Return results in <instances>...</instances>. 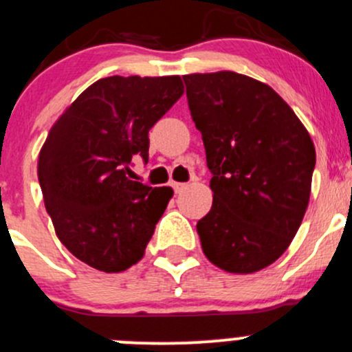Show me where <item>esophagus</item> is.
<instances>
[{
    "mask_svg": "<svg viewBox=\"0 0 352 352\" xmlns=\"http://www.w3.org/2000/svg\"><path fill=\"white\" fill-rule=\"evenodd\" d=\"M173 188H175L176 193H181L183 190H186L188 184L186 183H173Z\"/></svg>",
    "mask_w": 352,
    "mask_h": 352,
    "instance_id": "34e87169",
    "label": "esophagus"
}]
</instances>
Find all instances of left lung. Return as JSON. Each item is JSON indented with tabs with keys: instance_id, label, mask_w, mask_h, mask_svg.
Instances as JSON below:
<instances>
[{
	"instance_id": "8db88e82",
	"label": "left lung",
	"mask_w": 352,
	"mask_h": 352,
	"mask_svg": "<svg viewBox=\"0 0 352 352\" xmlns=\"http://www.w3.org/2000/svg\"><path fill=\"white\" fill-rule=\"evenodd\" d=\"M183 80L214 191L210 212L197 222L201 250L226 272H258L286 252L301 226L315 145L267 83L234 72Z\"/></svg>"
}]
</instances>
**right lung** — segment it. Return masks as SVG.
I'll use <instances>...</instances> for the list:
<instances>
[{"label": "right lung", "mask_w": 352, "mask_h": 352, "mask_svg": "<svg viewBox=\"0 0 352 352\" xmlns=\"http://www.w3.org/2000/svg\"><path fill=\"white\" fill-rule=\"evenodd\" d=\"M183 96L179 76H107L83 90L53 124L37 176L59 241L102 272L142 260L173 197L126 175L148 162V130Z\"/></svg>", "instance_id": "right-lung-1"}]
</instances>
